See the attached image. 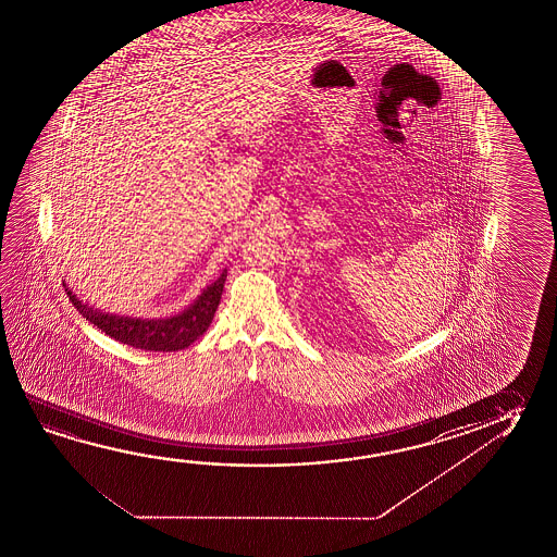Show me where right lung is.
Segmentation results:
<instances>
[{
	"instance_id": "obj_1",
	"label": "right lung",
	"mask_w": 557,
	"mask_h": 557,
	"mask_svg": "<svg viewBox=\"0 0 557 557\" xmlns=\"http://www.w3.org/2000/svg\"><path fill=\"white\" fill-rule=\"evenodd\" d=\"M225 280H227V270H223L220 277L208 285L188 309L169 319L116 317V314L92 309L89 305L79 301L67 285H65V292L70 295V301L74 302L75 309L82 312L83 319L89 320L116 342L128 344L136 349H146V351H178L194 344L206 330L210 329L213 314L220 307Z\"/></svg>"
}]
</instances>
